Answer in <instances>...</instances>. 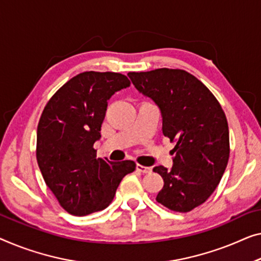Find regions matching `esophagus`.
<instances>
[{
  "label": "esophagus",
  "instance_id": "esophagus-1",
  "mask_svg": "<svg viewBox=\"0 0 261 261\" xmlns=\"http://www.w3.org/2000/svg\"><path fill=\"white\" fill-rule=\"evenodd\" d=\"M136 169H137V171H139V172H143V173H150L151 171H152L151 168H147V166H143L139 164L136 165Z\"/></svg>",
  "mask_w": 261,
  "mask_h": 261
}]
</instances>
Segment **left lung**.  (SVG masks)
<instances>
[{
  "mask_svg": "<svg viewBox=\"0 0 261 261\" xmlns=\"http://www.w3.org/2000/svg\"><path fill=\"white\" fill-rule=\"evenodd\" d=\"M127 76L159 108L163 135L176 142L172 169L153 168L164 180L155 200L172 211L190 212L207 200L227 166L226 116L212 92L185 70L162 68Z\"/></svg>",
  "mask_w": 261,
  "mask_h": 261,
  "instance_id": "left-lung-1",
  "label": "left lung"
}]
</instances>
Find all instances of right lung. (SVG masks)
<instances>
[{
	"instance_id": "1",
	"label": "right lung",
	"mask_w": 261,
	"mask_h": 261,
	"mask_svg": "<svg viewBox=\"0 0 261 261\" xmlns=\"http://www.w3.org/2000/svg\"><path fill=\"white\" fill-rule=\"evenodd\" d=\"M130 87L117 72L85 71L68 81L46 104L37 126L36 158L45 184L73 216L102 211L136 163L96 158L108 100Z\"/></svg>"
}]
</instances>
